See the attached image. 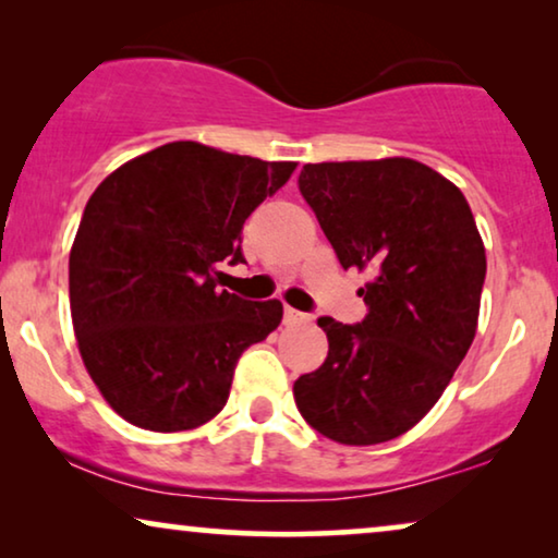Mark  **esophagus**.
Returning a JSON list of instances; mask_svg holds the SVG:
<instances>
[{"mask_svg": "<svg viewBox=\"0 0 558 558\" xmlns=\"http://www.w3.org/2000/svg\"><path fill=\"white\" fill-rule=\"evenodd\" d=\"M284 323H287V325H296V323H310V315H307V312H300V310L284 307Z\"/></svg>", "mask_w": 558, "mask_h": 558, "instance_id": "34e87169", "label": "esophagus"}]
</instances>
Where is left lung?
Wrapping results in <instances>:
<instances>
[{
    "label": "left lung",
    "instance_id": "1",
    "mask_svg": "<svg viewBox=\"0 0 558 558\" xmlns=\"http://www.w3.org/2000/svg\"><path fill=\"white\" fill-rule=\"evenodd\" d=\"M300 193L342 269H365V317H319L325 363L294 380L312 429L380 445L439 401L475 338L485 246L460 187L416 159L304 165Z\"/></svg>",
    "mask_w": 558,
    "mask_h": 558
}]
</instances>
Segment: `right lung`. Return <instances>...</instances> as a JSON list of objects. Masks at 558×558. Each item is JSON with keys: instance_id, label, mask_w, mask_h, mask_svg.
<instances>
[{"instance_id": "right-lung-1", "label": "right lung", "mask_w": 558, "mask_h": 558, "mask_svg": "<svg viewBox=\"0 0 558 558\" xmlns=\"http://www.w3.org/2000/svg\"><path fill=\"white\" fill-rule=\"evenodd\" d=\"M294 162L172 142L121 165L83 210L71 248V315L86 368L119 416L185 432L226 407L243 350L281 302L220 289L243 264L241 228Z\"/></svg>"}]
</instances>
